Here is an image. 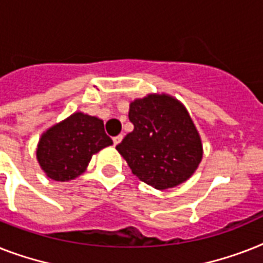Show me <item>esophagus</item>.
Segmentation results:
<instances>
[{
    "mask_svg": "<svg viewBox=\"0 0 263 263\" xmlns=\"http://www.w3.org/2000/svg\"><path fill=\"white\" fill-rule=\"evenodd\" d=\"M121 140H123V135H117V136H115V138H113V144H115V146H116V144H119V143H120Z\"/></svg>",
    "mask_w": 263,
    "mask_h": 263,
    "instance_id": "esophagus-1",
    "label": "esophagus"
}]
</instances>
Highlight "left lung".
<instances>
[{"instance_id": "1", "label": "left lung", "mask_w": 263, "mask_h": 263, "mask_svg": "<svg viewBox=\"0 0 263 263\" xmlns=\"http://www.w3.org/2000/svg\"><path fill=\"white\" fill-rule=\"evenodd\" d=\"M129 132L116 150L132 173L165 191L189 180L202 158L201 139L186 108L168 95H148L131 102Z\"/></svg>"}]
</instances>
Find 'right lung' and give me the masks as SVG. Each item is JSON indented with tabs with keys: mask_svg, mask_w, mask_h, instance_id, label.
Returning <instances> with one entry per match:
<instances>
[{
	"mask_svg": "<svg viewBox=\"0 0 263 263\" xmlns=\"http://www.w3.org/2000/svg\"><path fill=\"white\" fill-rule=\"evenodd\" d=\"M110 144L101 119L76 112L43 134L36 158L48 178L63 182L81 176L93 154Z\"/></svg>",
	"mask_w": 263,
	"mask_h": 263,
	"instance_id": "obj_1",
	"label": "right lung"
}]
</instances>
